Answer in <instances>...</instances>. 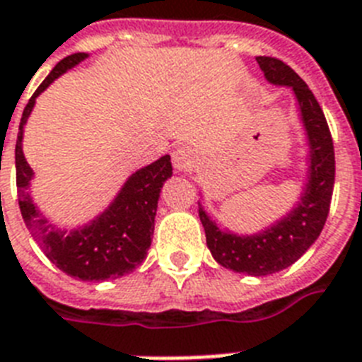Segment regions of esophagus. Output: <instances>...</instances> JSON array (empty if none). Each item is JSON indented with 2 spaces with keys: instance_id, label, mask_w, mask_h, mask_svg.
I'll return each instance as SVG.
<instances>
[{
  "instance_id": "34e87169",
  "label": "esophagus",
  "mask_w": 362,
  "mask_h": 362,
  "mask_svg": "<svg viewBox=\"0 0 362 362\" xmlns=\"http://www.w3.org/2000/svg\"><path fill=\"white\" fill-rule=\"evenodd\" d=\"M172 163H174V168L177 172H190L198 164V155L190 146H181L172 155Z\"/></svg>"
}]
</instances>
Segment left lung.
I'll return each mask as SVG.
<instances>
[{
    "label": "left lung",
    "mask_w": 362,
    "mask_h": 362,
    "mask_svg": "<svg viewBox=\"0 0 362 362\" xmlns=\"http://www.w3.org/2000/svg\"><path fill=\"white\" fill-rule=\"evenodd\" d=\"M264 79L274 86L292 88L298 116L305 133L307 174L294 207L268 228L238 235L209 216L199 202V220L214 261L238 274L261 277L294 264L320 237L329 214L335 187V151L329 127L315 94L291 66L274 57H257Z\"/></svg>",
    "instance_id": "left-lung-1"
}]
</instances>
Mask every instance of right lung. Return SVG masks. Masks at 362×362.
Wrapping results in <instances>:
<instances>
[{"label": "right lung", "mask_w": 362, "mask_h": 362, "mask_svg": "<svg viewBox=\"0 0 362 362\" xmlns=\"http://www.w3.org/2000/svg\"><path fill=\"white\" fill-rule=\"evenodd\" d=\"M88 59V53H74L62 59L42 81L23 109L16 140V187L23 222L44 255L59 270L81 281H107L133 272L144 261L151 246L155 214L164 181L172 177L170 155L136 170L127 177L109 207L85 226L57 228L33 202L29 187L35 172L27 164L22 149L23 127L37 103V98L62 74Z\"/></svg>", "instance_id": "1"}]
</instances>
